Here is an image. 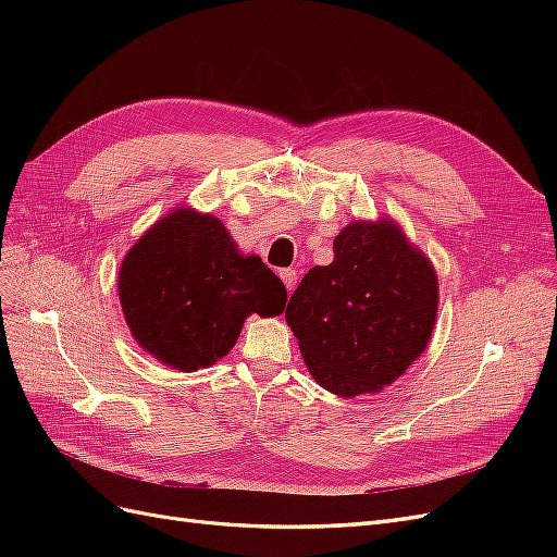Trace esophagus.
<instances>
[{"label":"esophagus","mask_w":557,"mask_h":557,"mask_svg":"<svg viewBox=\"0 0 557 557\" xmlns=\"http://www.w3.org/2000/svg\"><path fill=\"white\" fill-rule=\"evenodd\" d=\"M281 278L285 283V288L293 290L295 283H297V272H295V269H281Z\"/></svg>","instance_id":"esophagus-1"}]
</instances>
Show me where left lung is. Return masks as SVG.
Listing matches in <instances>:
<instances>
[{
  "label": "left lung",
  "mask_w": 557,
  "mask_h": 557,
  "mask_svg": "<svg viewBox=\"0 0 557 557\" xmlns=\"http://www.w3.org/2000/svg\"><path fill=\"white\" fill-rule=\"evenodd\" d=\"M440 311V276L387 215L352 221L334 260L311 267L285 323L311 376L339 397L383 391L420 358Z\"/></svg>",
  "instance_id": "obj_1"
}]
</instances>
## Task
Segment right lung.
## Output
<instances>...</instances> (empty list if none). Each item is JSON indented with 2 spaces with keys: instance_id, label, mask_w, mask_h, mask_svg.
<instances>
[{
  "instance_id": "1",
  "label": "right lung",
  "mask_w": 557,
  "mask_h": 557,
  "mask_svg": "<svg viewBox=\"0 0 557 557\" xmlns=\"http://www.w3.org/2000/svg\"><path fill=\"white\" fill-rule=\"evenodd\" d=\"M117 297L148 356L178 372L215 364L250 313H283V281L246 256L221 218L176 207L150 225L121 262Z\"/></svg>"
}]
</instances>
